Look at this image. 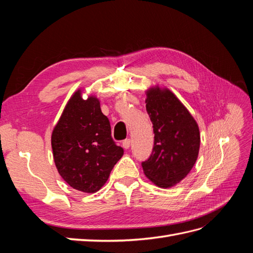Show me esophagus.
<instances>
[{
	"mask_svg": "<svg viewBox=\"0 0 253 253\" xmlns=\"http://www.w3.org/2000/svg\"><path fill=\"white\" fill-rule=\"evenodd\" d=\"M129 145H131V139L129 138H126L122 141V147H124L125 149H128Z\"/></svg>",
	"mask_w": 253,
	"mask_h": 253,
	"instance_id": "esophagus-1",
	"label": "esophagus"
}]
</instances>
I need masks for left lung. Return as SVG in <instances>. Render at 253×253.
Wrapping results in <instances>:
<instances>
[{
    "label": "left lung",
    "instance_id": "left-lung-1",
    "mask_svg": "<svg viewBox=\"0 0 253 253\" xmlns=\"http://www.w3.org/2000/svg\"><path fill=\"white\" fill-rule=\"evenodd\" d=\"M147 96L145 109L153 124L154 145L141 166L155 185L169 188L185 178L193 168L200 151V129L169 89L151 88Z\"/></svg>",
    "mask_w": 253,
    "mask_h": 253
}]
</instances>
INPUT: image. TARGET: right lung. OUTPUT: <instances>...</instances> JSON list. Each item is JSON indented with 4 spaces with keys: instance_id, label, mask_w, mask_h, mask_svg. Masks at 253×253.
<instances>
[{
    "instance_id": "right-lung-1",
    "label": "right lung",
    "mask_w": 253,
    "mask_h": 253,
    "mask_svg": "<svg viewBox=\"0 0 253 253\" xmlns=\"http://www.w3.org/2000/svg\"><path fill=\"white\" fill-rule=\"evenodd\" d=\"M59 174L72 188L86 193L100 190L124 149L112 138L111 125L95 97L76 91L51 135Z\"/></svg>"
}]
</instances>
